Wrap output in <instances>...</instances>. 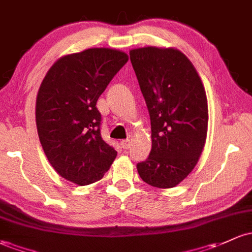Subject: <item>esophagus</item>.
Returning <instances> with one entry per match:
<instances>
[{"label": "esophagus", "instance_id": "1", "mask_svg": "<svg viewBox=\"0 0 252 252\" xmlns=\"http://www.w3.org/2000/svg\"><path fill=\"white\" fill-rule=\"evenodd\" d=\"M121 147H123L124 149H128L129 147H131V142H129L128 139L121 140Z\"/></svg>", "mask_w": 252, "mask_h": 252}]
</instances>
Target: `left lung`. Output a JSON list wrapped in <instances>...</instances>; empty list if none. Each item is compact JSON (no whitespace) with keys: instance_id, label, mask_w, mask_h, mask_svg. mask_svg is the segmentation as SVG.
Wrapping results in <instances>:
<instances>
[{"instance_id":"8db88e82","label":"left lung","mask_w":252,"mask_h":252,"mask_svg":"<svg viewBox=\"0 0 252 252\" xmlns=\"http://www.w3.org/2000/svg\"><path fill=\"white\" fill-rule=\"evenodd\" d=\"M151 121V151L137 164L154 188L170 189L196 167L208 131L204 86L188 56L175 48L129 50Z\"/></svg>"}]
</instances>
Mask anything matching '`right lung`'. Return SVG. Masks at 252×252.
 <instances>
[{"label": "right lung", "mask_w": 252, "mask_h": 252, "mask_svg": "<svg viewBox=\"0 0 252 252\" xmlns=\"http://www.w3.org/2000/svg\"><path fill=\"white\" fill-rule=\"evenodd\" d=\"M128 56L110 48H90L54 62L39 86L36 125L53 168L84 186L103 178L116 151L102 139L98 97Z\"/></svg>", "instance_id": "1"}]
</instances>
